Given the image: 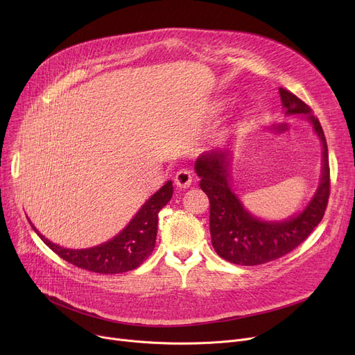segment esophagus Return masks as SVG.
<instances>
[{
	"mask_svg": "<svg viewBox=\"0 0 355 355\" xmlns=\"http://www.w3.org/2000/svg\"><path fill=\"white\" fill-rule=\"evenodd\" d=\"M193 181V175L189 170H181L175 175V185L178 189H189Z\"/></svg>",
	"mask_w": 355,
	"mask_h": 355,
	"instance_id": "1",
	"label": "esophagus"
}]
</instances>
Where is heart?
<instances>
[{"label": "heart", "instance_id": "b5f03b06", "mask_svg": "<svg viewBox=\"0 0 355 355\" xmlns=\"http://www.w3.org/2000/svg\"><path fill=\"white\" fill-rule=\"evenodd\" d=\"M220 112V105H211V107H210V115H216V114H218Z\"/></svg>", "mask_w": 355, "mask_h": 355}]
</instances>
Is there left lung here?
I'll list each match as a JSON object with an SVG mask.
<instances>
[{"label":"left lung","mask_w":355,"mask_h":355,"mask_svg":"<svg viewBox=\"0 0 355 355\" xmlns=\"http://www.w3.org/2000/svg\"><path fill=\"white\" fill-rule=\"evenodd\" d=\"M285 116H304L322 146L321 177L312 198L284 220H263L252 214L232 185L233 155L227 149L202 153L194 170L200 187L210 200V233L214 250L234 265L256 266L279 259L300 246L320 225L329 197L328 146L320 121L291 92L279 87Z\"/></svg>","instance_id":"8db88e82"}]
</instances>
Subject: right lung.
I'll use <instances>...</instances> for the list:
<instances>
[{
	"label": "right lung",
	"mask_w": 355,
	"mask_h": 355,
	"mask_svg": "<svg viewBox=\"0 0 355 355\" xmlns=\"http://www.w3.org/2000/svg\"><path fill=\"white\" fill-rule=\"evenodd\" d=\"M173 193V182L166 181L155 194L142 204L123 230L105 243L87 249H69L53 243L34 227L30 220L28 221L37 236L66 262L96 273H123L138 268L153 253L157 239L158 213L171 200Z\"/></svg>",
	"instance_id": "1"
}]
</instances>
